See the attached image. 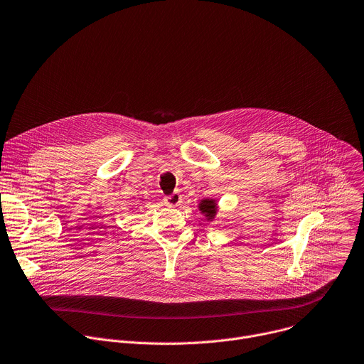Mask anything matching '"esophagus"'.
<instances>
[{
	"mask_svg": "<svg viewBox=\"0 0 364 364\" xmlns=\"http://www.w3.org/2000/svg\"><path fill=\"white\" fill-rule=\"evenodd\" d=\"M181 194L180 193H173V194H170V196H167L166 197V204L167 205H171V207H177L180 203H181Z\"/></svg>",
	"mask_w": 364,
	"mask_h": 364,
	"instance_id": "esophagus-1",
	"label": "esophagus"
}]
</instances>
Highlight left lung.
Instances as JSON below:
<instances>
[{
	"label": "left lung",
	"instance_id": "obj_1",
	"mask_svg": "<svg viewBox=\"0 0 364 364\" xmlns=\"http://www.w3.org/2000/svg\"><path fill=\"white\" fill-rule=\"evenodd\" d=\"M198 210L205 217L207 221H213L218 211V201L214 198H203L198 203Z\"/></svg>",
	"mask_w": 364,
	"mask_h": 364
}]
</instances>
